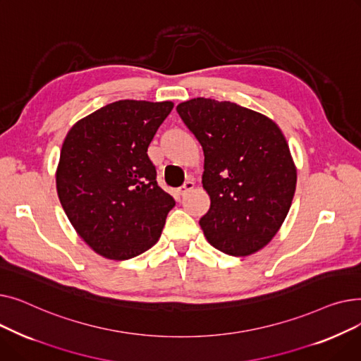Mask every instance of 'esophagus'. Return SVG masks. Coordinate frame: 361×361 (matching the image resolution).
I'll return each instance as SVG.
<instances>
[{
  "instance_id": "esophagus-1",
  "label": "esophagus",
  "mask_w": 361,
  "mask_h": 361,
  "mask_svg": "<svg viewBox=\"0 0 361 361\" xmlns=\"http://www.w3.org/2000/svg\"><path fill=\"white\" fill-rule=\"evenodd\" d=\"M193 188H195V181H193V180H188V181H185V183H184V185H183V187H180L178 193H180L181 196H184V195H187L188 192H192Z\"/></svg>"
}]
</instances>
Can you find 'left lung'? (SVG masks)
<instances>
[{"mask_svg":"<svg viewBox=\"0 0 361 361\" xmlns=\"http://www.w3.org/2000/svg\"><path fill=\"white\" fill-rule=\"evenodd\" d=\"M177 112L202 145V184L211 207L200 219L206 240L231 256H250L286 221L297 168L278 124L228 101L195 98Z\"/></svg>","mask_w":361,"mask_h":361,"instance_id":"left-lung-1","label":"left lung"}]
</instances>
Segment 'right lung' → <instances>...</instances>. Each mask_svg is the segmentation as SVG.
<instances>
[{
	"label": "right lung",
	"instance_id": "add662e5",
	"mask_svg": "<svg viewBox=\"0 0 361 361\" xmlns=\"http://www.w3.org/2000/svg\"><path fill=\"white\" fill-rule=\"evenodd\" d=\"M174 104L117 101L75 123L63 142L56 193L73 228L106 259L142 255L176 202L158 185L147 147Z\"/></svg>",
	"mask_w": 361,
	"mask_h": 361
}]
</instances>
